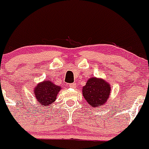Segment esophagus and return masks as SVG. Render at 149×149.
<instances>
[{"mask_svg": "<svg viewBox=\"0 0 149 149\" xmlns=\"http://www.w3.org/2000/svg\"><path fill=\"white\" fill-rule=\"evenodd\" d=\"M70 87H71V88H76L77 87V83H71V84H70Z\"/></svg>", "mask_w": 149, "mask_h": 149, "instance_id": "esophagus-1", "label": "esophagus"}]
</instances>
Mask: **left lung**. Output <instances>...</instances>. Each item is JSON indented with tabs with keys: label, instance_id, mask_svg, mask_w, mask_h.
<instances>
[{
	"label": "left lung",
	"instance_id": "8db88e82",
	"mask_svg": "<svg viewBox=\"0 0 149 149\" xmlns=\"http://www.w3.org/2000/svg\"><path fill=\"white\" fill-rule=\"evenodd\" d=\"M111 87L109 84L102 79L92 77L83 88V95L89 106L100 107L107 102Z\"/></svg>",
	"mask_w": 149,
	"mask_h": 149
}]
</instances>
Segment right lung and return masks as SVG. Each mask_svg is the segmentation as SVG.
Returning a JSON list of instances; mask_svg holds the SVG:
<instances>
[{
  "label": "right lung",
  "instance_id": "obj_1",
  "mask_svg": "<svg viewBox=\"0 0 149 149\" xmlns=\"http://www.w3.org/2000/svg\"><path fill=\"white\" fill-rule=\"evenodd\" d=\"M60 91V86H56L49 80H47L36 86L34 95L39 104L47 106L55 101L56 95Z\"/></svg>",
  "mask_w": 149,
  "mask_h": 149
}]
</instances>
